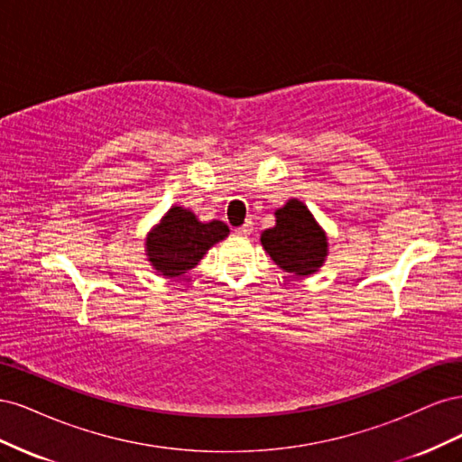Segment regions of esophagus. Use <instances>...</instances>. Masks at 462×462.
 <instances>
[{
  "mask_svg": "<svg viewBox=\"0 0 462 462\" xmlns=\"http://www.w3.org/2000/svg\"><path fill=\"white\" fill-rule=\"evenodd\" d=\"M236 233H239V235H250V233H253V221H246V223H243L241 227H236Z\"/></svg>",
  "mask_w": 462,
  "mask_h": 462,
  "instance_id": "1",
  "label": "esophagus"
}]
</instances>
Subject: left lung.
<instances>
[{"label":"left lung","mask_w":462,"mask_h":462,"mask_svg":"<svg viewBox=\"0 0 462 462\" xmlns=\"http://www.w3.org/2000/svg\"><path fill=\"white\" fill-rule=\"evenodd\" d=\"M260 243L279 268L295 275L318 272L328 256L324 229L297 199L275 209V226L262 233Z\"/></svg>","instance_id":"obj_1"}]
</instances>
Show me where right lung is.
<instances>
[{
  "mask_svg": "<svg viewBox=\"0 0 462 462\" xmlns=\"http://www.w3.org/2000/svg\"><path fill=\"white\" fill-rule=\"evenodd\" d=\"M229 235L223 221L202 223L190 209L173 206L146 236V256L153 270L179 277L197 265L216 243Z\"/></svg>",
  "mask_w": 462,
  "mask_h": 462,
  "instance_id": "1",
  "label": "right lung"
}]
</instances>
